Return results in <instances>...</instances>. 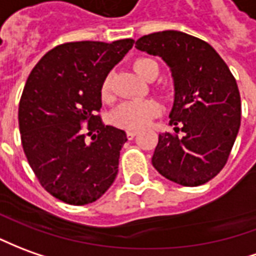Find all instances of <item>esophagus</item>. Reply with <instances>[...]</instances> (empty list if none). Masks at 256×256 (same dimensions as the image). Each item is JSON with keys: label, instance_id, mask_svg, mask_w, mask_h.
Here are the masks:
<instances>
[{"label": "esophagus", "instance_id": "esophagus-1", "mask_svg": "<svg viewBox=\"0 0 256 256\" xmlns=\"http://www.w3.org/2000/svg\"><path fill=\"white\" fill-rule=\"evenodd\" d=\"M126 134H128V140H132V138H134V136L137 134V132H136V130H128V132H126Z\"/></svg>", "mask_w": 256, "mask_h": 256}]
</instances>
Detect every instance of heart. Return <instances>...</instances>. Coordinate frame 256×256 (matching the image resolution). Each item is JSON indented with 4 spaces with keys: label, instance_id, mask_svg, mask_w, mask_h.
<instances>
[{
    "label": "heart",
    "instance_id": "1",
    "mask_svg": "<svg viewBox=\"0 0 256 256\" xmlns=\"http://www.w3.org/2000/svg\"><path fill=\"white\" fill-rule=\"evenodd\" d=\"M151 65H156V62L150 58H138L133 62V68L136 72L140 74L141 78H144L146 69ZM110 78L104 80L101 92L102 97L106 98L110 96ZM160 114V104L155 101L152 98H146V100H130L124 102L119 104L115 110L110 114V122L115 126L122 128H141L146 126L150 120L158 116Z\"/></svg>",
    "mask_w": 256,
    "mask_h": 256
}]
</instances>
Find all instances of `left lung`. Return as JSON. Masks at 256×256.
<instances>
[{"instance_id": "obj_1", "label": "left lung", "mask_w": 256, "mask_h": 256, "mask_svg": "<svg viewBox=\"0 0 256 256\" xmlns=\"http://www.w3.org/2000/svg\"><path fill=\"white\" fill-rule=\"evenodd\" d=\"M136 48L170 68L174 100L170 124L183 136L159 134L152 165L170 182L196 187L228 162L240 128L241 100L226 62L208 42L178 30L142 36Z\"/></svg>"}]
</instances>
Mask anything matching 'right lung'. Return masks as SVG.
<instances>
[{"label":"right lung","mask_w":256,"mask_h":256,"mask_svg":"<svg viewBox=\"0 0 256 256\" xmlns=\"http://www.w3.org/2000/svg\"><path fill=\"white\" fill-rule=\"evenodd\" d=\"M133 44L132 38L60 44L28 74L18 116L23 151L41 186L64 202L97 201L118 174L128 137L105 126L97 112L104 80Z\"/></svg>","instance_id":"obj_1"}]
</instances>
